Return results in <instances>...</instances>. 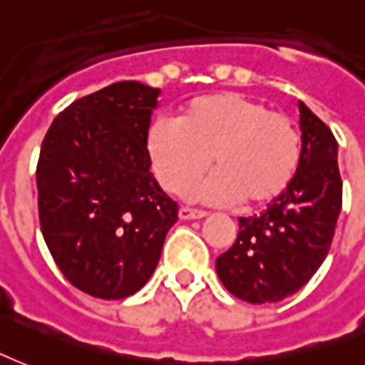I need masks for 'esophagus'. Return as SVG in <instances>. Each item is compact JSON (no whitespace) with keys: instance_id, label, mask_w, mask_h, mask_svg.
I'll use <instances>...</instances> for the list:
<instances>
[{"instance_id":"obj_1","label":"esophagus","mask_w":365,"mask_h":365,"mask_svg":"<svg viewBox=\"0 0 365 365\" xmlns=\"http://www.w3.org/2000/svg\"><path fill=\"white\" fill-rule=\"evenodd\" d=\"M205 217H207L205 210L190 209V207H182V209H180V218H182V220H199V218Z\"/></svg>"}]
</instances>
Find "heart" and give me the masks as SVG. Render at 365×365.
<instances>
[{
    "label": "heart",
    "instance_id": "1",
    "mask_svg": "<svg viewBox=\"0 0 365 365\" xmlns=\"http://www.w3.org/2000/svg\"><path fill=\"white\" fill-rule=\"evenodd\" d=\"M147 155L170 193H187L212 162L218 170L195 195L255 209L288 190L302 141L288 115L244 94L217 93L191 100L175 123L155 121L147 131Z\"/></svg>",
    "mask_w": 365,
    "mask_h": 365
}]
</instances>
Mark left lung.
<instances>
[{
  "label": "left lung",
  "mask_w": 365,
  "mask_h": 365,
  "mask_svg": "<svg viewBox=\"0 0 365 365\" xmlns=\"http://www.w3.org/2000/svg\"><path fill=\"white\" fill-rule=\"evenodd\" d=\"M302 158L288 190L261 215L240 218L234 245L217 259L226 290L250 304L292 296L317 272L342 207L339 145L331 129L299 102Z\"/></svg>",
  "instance_id": "obj_1"
}]
</instances>
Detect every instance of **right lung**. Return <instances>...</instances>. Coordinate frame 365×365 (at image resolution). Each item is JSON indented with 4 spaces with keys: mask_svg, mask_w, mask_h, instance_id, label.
<instances>
[{
    "mask_svg": "<svg viewBox=\"0 0 365 365\" xmlns=\"http://www.w3.org/2000/svg\"><path fill=\"white\" fill-rule=\"evenodd\" d=\"M158 94L137 81L104 86L58 114L42 141V236L63 277L94 298L139 292L178 220L147 155Z\"/></svg>",
    "mask_w": 365,
    "mask_h": 365,
    "instance_id": "obj_1",
    "label": "right lung"
}]
</instances>
